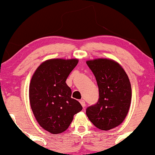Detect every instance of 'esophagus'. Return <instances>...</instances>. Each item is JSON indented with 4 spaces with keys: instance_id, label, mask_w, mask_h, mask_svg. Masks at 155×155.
I'll use <instances>...</instances> for the list:
<instances>
[{
    "instance_id": "34e87169",
    "label": "esophagus",
    "mask_w": 155,
    "mask_h": 155,
    "mask_svg": "<svg viewBox=\"0 0 155 155\" xmlns=\"http://www.w3.org/2000/svg\"><path fill=\"white\" fill-rule=\"evenodd\" d=\"M80 103H81V104L82 105L83 107L85 108V106H86V103H85L84 100H81V101H80Z\"/></svg>"
}]
</instances>
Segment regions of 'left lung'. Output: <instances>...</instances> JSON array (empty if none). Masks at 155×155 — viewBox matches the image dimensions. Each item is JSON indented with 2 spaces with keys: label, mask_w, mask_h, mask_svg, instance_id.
<instances>
[{
  "label": "left lung",
  "mask_w": 155,
  "mask_h": 155,
  "mask_svg": "<svg viewBox=\"0 0 155 155\" xmlns=\"http://www.w3.org/2000/svg\"><path fill=\"white\" fill-rule=\"evenodd\" d=\"M97 81L98 102L86 109L89 120L101 130L114 129L123 123L129 112L131 87L122 66L109 58L86 61Z\"/></svg>",
  "instance_id": "1"
}]
</instances>
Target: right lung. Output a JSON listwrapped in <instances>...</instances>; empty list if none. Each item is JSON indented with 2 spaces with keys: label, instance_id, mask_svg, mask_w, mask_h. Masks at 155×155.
Instances as JSON below:
<instances>
[{
  "label": "right lung",
  "instance_id": "1",
  "mask_svg": "<svg viewBox=\"0 0 155 155\" xmlns=\"http://www.w3.org/2000/svg\"><path fill=\"white\" fill-rule=\"evenodd\" d=\"M78 64L76 58L46 60L31 77L29 89L31 110L40 126L53 134L66 131L74 114L83 109L71 98V90L66 83Z\"/></svg>",
  "mask_w": 155,
  "mask_h": 155
}]
</instances>
